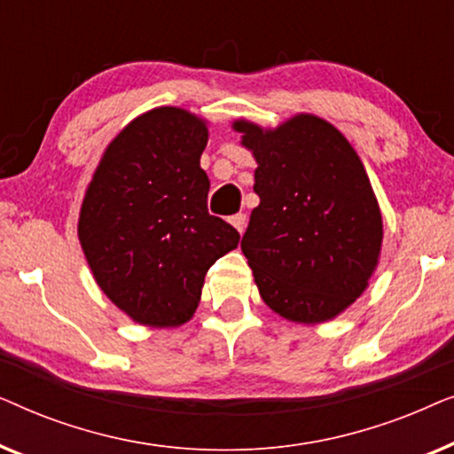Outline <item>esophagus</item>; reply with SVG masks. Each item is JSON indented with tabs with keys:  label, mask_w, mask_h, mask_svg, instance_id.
Listing matches in <instances>:
<instances>
[{
	"label": "esophagus",
	"mask_w": 454,
	"mask_h": 454,
	"mask_svg": "<svg viewBox=\"0 0 454 454\" xmlns=\"http://www.w3.org/2000/svg\"><path fill=\"white\" fill-rule=\"evenodd\" d=\"M229 223H231V225L238 229L239 233H244L246 231V225H247V216L244 213L233 215V216H229Z\"/></svg>",
	"instance_id": "1"
}]
</instances>
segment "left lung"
<instances>
[{"mask_svg":"<svg viewBox=\"0 0 454 454\" xmlns=\"http://www.w3.org/2000/svg\"><path fill=\"white\" fill-rule=\"evenodd\" d=\"M256 159L252 210L241 252L260 297L283 318L316 325L351 306L374 272L382 215L357 153L316 115L275 129L239 120Z\"/></svg>","mask_w":454,"mask_h":454,"instance_id":"left-lung-1","label":"left lung"}]
</instances>
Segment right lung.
Wrapping results in <instances>:
<instances>
[{"mask_svg": "<svg viewBox=\"0 0 454 454\" xmlns=\"http://www.w3.org/2000/svg\"><path fill=\"white\" fill-rule=\"evenodd\" d=\"M207 121L190 111H146L115 136L86 190L80 246L103 294L140 325L188 322L204 275L239 244L207 208Z\"/></svg>", "mask_w": 454, "mask_h": 454, "instance_id": "add662e5", "label": "right lung"}]
</instances>
